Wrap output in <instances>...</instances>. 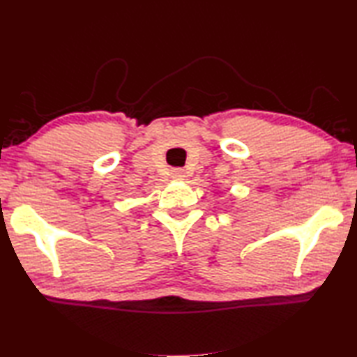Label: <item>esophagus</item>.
Wrapping results in <instances>:
<instances>
[{"mask_svg":"<svg viewBox=\"0 0 357 357\" xmlns=\"http://www.w3.org/2000/svg\"><path fill=\"white\" fill-rule=\"evenodd\" d=\"M172 174H173V178H176V179H183V178H185V172L183 170V168H173V170H172Z\"/></svg>","mask_w":357,"mask_h":357,"instance_id":"esophagus-1","label":"esophagus"}]
</instances>
